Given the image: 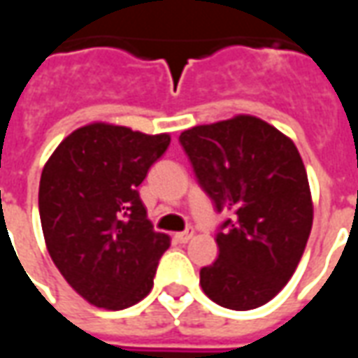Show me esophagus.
I'll return each mask as SVG.
<instances>
[{
  "label": "esophagus",
  "mask_w": 358,
  "mask_h": 358,
  "mask_svg": "<svg viewBox=\"0 0 358 358\" xmlns=\"http://www.w3.org/2000/svg\"><path fill=\"white\" fill-rule=\"evenodd\" d=\"M192 238H194V228H187L186 232L174 234V240L178 241V243H187Z\"/></svg>",
  "instance_id": "esophagus-1"
}]
</instances>
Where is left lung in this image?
<instances>
[{"instance_id":"left-lung-1","label":"left lung","mask_w":358,"mask_h":358,"mask_svg":"<svg viewBox=\"0 0 358 358\" xmlns=\"http://www.w3.org/2000/svg\"><path fill=\"white\" fill-rule=\"evenodd\" d=\"M199 186L218 213V259L199 272L205 295L232 310L268 303L299 264L313 228V199L299 151L251 115L180 134Z\"/></svg>"}]
</instances>
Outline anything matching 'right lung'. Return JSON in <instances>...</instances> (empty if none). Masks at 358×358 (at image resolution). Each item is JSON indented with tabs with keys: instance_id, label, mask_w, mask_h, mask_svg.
Listing matches in <instances>:
<instances>
[{
	"instance_id": "add662e5",
	"label": "right lung",
	"mask_w": 358,
	"mask_h": 358,
	"mask_svg": "<svg viewBox=\"0 0 358 358\" xmlns=\"http://www.w3.org/2000/svg\"><path fill=\"white\" fill-rule=\"evenodd\" d=\"M169 143V134L92 122L43 166L38 207L51 261L95 307H132L153 287L171 238L153 230L138 186Z\"/></svg>"
}]
</instances>
